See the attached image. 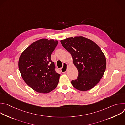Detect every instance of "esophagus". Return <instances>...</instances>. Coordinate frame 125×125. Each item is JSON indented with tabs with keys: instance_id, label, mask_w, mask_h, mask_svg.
Returning <instances> with one entry per match:
<instances>
[{
	"instance_id": "esophagus-1",
	"label": "esophagus",
	"mask_w": 125,
	"mask_h": 125,
	"mask_svg": "<svg viewBox=\"0 0 125 125\" xmlns=\"http://www.w3.org/2000/svg\"><path fill=\"white\" fill-rule=\"evenodd\" d=\"M67 68H68L67 64V63H64L63 67L61 69V72L62 73H65L67 70Z\"/></svg>"
}]
</instances>
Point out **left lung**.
Here are the masks:
<instances>
[{
	"instance_id": "obj_1",
	"label": "left lung",
	"mask_w": 125,
	"mask_h": 125,
	"mask_svg": "<svg viewBox=\"0 0 125 125\" xmlns=\"http://www.w3.org/2000/svg\"><path fill=\"white\" fill-rule=\"evenodd\" d=\"M72 55L79 75L71 83L77 90L86 91L95 86L103 77L106 60L100 48L93 41L83 37L69 38L60 41Z\"/></svg>"
}]
</instances>
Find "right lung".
Returning a JSON list of instances; mask_svg holds the SVG:
<instances>
[{"label": "right lung", "mask_w": 125, "mask_h": 125, "mask_svg": "<svg viewBox=\"0 0 125 125\" xmlns=\"http://www.w3.org/2000/svg\"><path fill=\"white\" fill-rule=\"evenodd\" d=\"M58 43L54 40H39L28 46L19 58L18 66L22 78L37 92L48 93L57 86L60 75L55 71L51 54Z\"/></svg>", "instance_id": "add662e5"}]
</instances>
